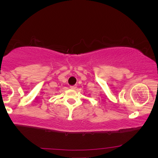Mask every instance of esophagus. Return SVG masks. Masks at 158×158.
Masks as SVG:
<instances>
[{"label":"esophagus","instance_id":"34e87169","mask_svg":"<svg viewBox=\"0 0 158 158\" xmlns=\"http://www.w3.org/2000/svg\"><path fill=\"white\" fill-rule=\"evenodd\" d=\"M70 89H77V85H71L70 86Z\"/></svg>","mask_w":158,"mask_h":158}]
</instances>
